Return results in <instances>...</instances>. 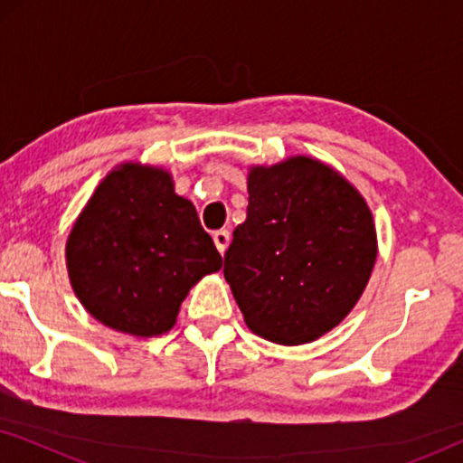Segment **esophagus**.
<instances>
[{
    "mask_svg": "<svg viewBox=\"0 0 463 463\" xmlns=\"http://www.w3.org/2000/svg\"><path fill=\"white\" fill-rule=\"evenodd\" d=\"M213 240H214V246H217V250L223 255V252L227 250V246H230V232L227 230H219L213 233Z\"/></svg>",
    "mask_w": 463,
    "mask_h": 463,
    "instance_id": "esophagus-1",
    "label": "esophagus"
}]
</instances>
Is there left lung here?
<instances>
[{
    "label": "left lung",
    "instance_id": "1",
    "mask_svg": "<svg viewBox=\"0 0 463 463\" xmlns=\"http://www.w3.org/2000/svg\"><path fill=\"white\" fill-rule=\"evenodd\" d=\"M375 259L371 208L344 175L307 156L250 166L223 274L252 333L282 345L322 337L356 306Z\"/></svg>",
    "mask_w": 463,
    "mask_h": 463
}]
</instances>
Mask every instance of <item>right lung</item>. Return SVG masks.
<instances>
[{
  "label": "right lung",
  "instance_id": "1",
  "mask_svg": "<svg viewBox=\"0 0 463 463\" xmlns=\"http://www.w3.org/2000/svg\"><path fill=\"white\" fill-rule=\"evenodd\" d=\"M65 257L86 312L132 337L168 333L189 288L223 265L195 206L175 194L173 175L137 162L99 183Z\"/></svg>",
  "mask_w": 463,
  "mask_h": 463
}]
</instances>
